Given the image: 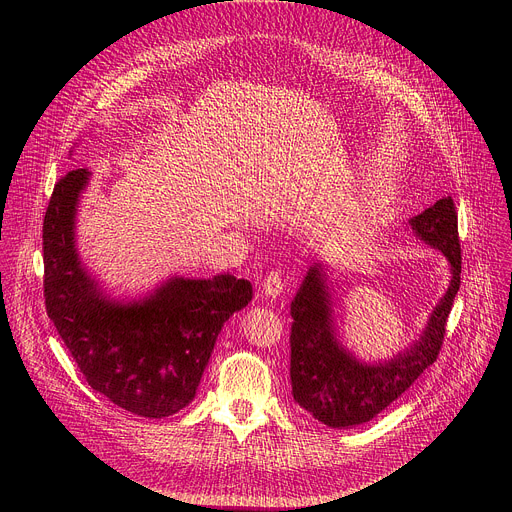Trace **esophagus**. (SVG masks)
<instances>
[{"label": "esophagus", "mask_w": 512, "mask_h": 512, "mask_svg": "<svg viewBox=\"0 0 512 512\" xmlns=\"http://www.w3.org/2000/svg\"><path fill=\"white\" fill-rule=\"evenodd\" d=\"M283 285H285V279H283V275H281V271H269L267 275H265V279H263V283H261V287H263V291H265V296H269V298H277L281 291H283Z\"/></svg>", "instance_id": "34e87169"}]
</instances>
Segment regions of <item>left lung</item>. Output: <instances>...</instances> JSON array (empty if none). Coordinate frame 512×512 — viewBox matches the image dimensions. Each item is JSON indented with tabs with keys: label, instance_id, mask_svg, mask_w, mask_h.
Masks as SVG:
<instances>
[{
	"label": "left lung",
	"instance_id": "obj_1",
	"mask_svg": "<svg viewBox=\"0 0 512 512\" xmlns=\"http://www.w3.org/2000/svg\"><path fill=\"white\" fill-rule=\"evenodd\" d=\"M409 225L421 241L444 253L452 279L425 330L407 350L379 364L352 356L336 338L328 277L320 263L310 267L291 302V395L328 427L346 429L371 421L401 397L442 350L462 273L458 212L452 196L413 216Z\"/></svg>",
	"mask_w": 512,
	"mask_h": 512
}]
</instances>
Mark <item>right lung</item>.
<instances>
[{"instance_id": "add662e5", "label": "right lung", "mask_w": 512, "mask_h": 512, "mask_svg": "<svg viewBox=\"0 0 512 512\" xmlns=\"http://www.w3.org/2000/svg\"><path fill=\"white\" fill-rule=\"evenodd\" d=\"M85 168L62 176L42 229L46 314L91 389L125 411L162 419L196 395L216 336L251 298L235 275L172 277L139 302L107 300L75 247Z\"/></svg>"}]
</instances>
